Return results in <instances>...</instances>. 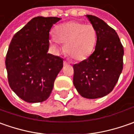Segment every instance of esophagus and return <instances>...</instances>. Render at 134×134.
I'll list each match as a JSON object with an SVG mask.
<instances>
[{"label": "esophagus", "instance_id": "obj_1", "mask_svg": "<svg viewBox=\"0 0 134 134\" xmlns=\"http://www.w3.org/2000/svg\"><path fill=\"white\" fill-rule=\"evenodd\" d=\"M63 65H69V63H68L66 61H64V62H63Z\"/></svg>", "mask_w": 134, "mask_h": 134}]
</instances>
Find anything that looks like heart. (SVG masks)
I'll use <instances>...</instances> for the list:
<instances>
[{"instance_id": "b5f03b06", "label": "heart", "mask_w": 134, "mask_h": 134, "mask_svg": "<svg viewBox=\"0 0 134 134\" xmlns=\"http://www.w3.org/2000/svg\"><path fill=\"white\" fill-rule=\"evenodd\" d=\"M51 42L54 46L65 44V53L77 62L87 59L93 52L96 43V30L91 24L70 21L58 26Z\"/></svg>"}]
</instances>
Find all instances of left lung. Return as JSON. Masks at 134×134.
Segmentation results:
<instances>
[{
    "mask_svg": "<svg viewBox=\"0 0 134 134\" xmlns=\"http://www.w3.org/2000/svg\"><path fill=\"white\" fill-rule=\"evenodd\" d=\"M95 28V51L73 65V83L82 97L95 99L108 95L123 69L124 48L115 30L99 18L86 15Z\"/></svg>",
    "mask_w": 134,
    "mask_h": 134,
    "instance_id": "8db88e82",
    "label": "left lung"
}]
</instances>
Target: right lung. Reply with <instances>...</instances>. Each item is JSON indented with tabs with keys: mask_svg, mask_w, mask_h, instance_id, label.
<instances>
[{
	"mask_svg": "<svg viewBox=\"0 0 134 134\" xmlns=\"http://www.w3.org/2000/svg\"><path fill=\"white\" fill-rule=\"evenodd\" d=\"M61 18L38 16L14 35L6 56L9 84L26 102L47 100L54 80L63 67V59L48 54L49 32Z\"/></svg>",
	"mask_w": 134,
	"mask_h": 134,
	"instance_id": "1",
	"label": "right lung"
}]
</instances>
